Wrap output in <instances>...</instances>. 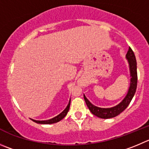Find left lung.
I'll use <instances>...</instances> for the list:
<instances>
[{
	"label": "left lung",
	"instance_id": "1",
	"mask_svg": "<svg viewBox=\"0 0 149 149\" xmlns=\"http://www.w3.org/2000/svg\"><path fill=\"white\" fill-rule=\"evenodd\" d=\"M127 58L128 59L129 64L130 68V73H131V83L130 87L129 88V91L124 100L120 103L119 104L116 105V107H111V108H100V107H96L93 105L84 95V100L86 101V104L89 108L90 111L93 113L94 116H97L101 118H110L116 117L120 113H122L130 104V102L132 100L135 93L136 89H137V61H136L135 56L132 49V48L129 47V50L126 56Z\"/></svg>",
	"mask_w": 149,
	"mask_h": 149
}]
</instances>
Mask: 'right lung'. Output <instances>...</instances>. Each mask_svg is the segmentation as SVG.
Returning <instances> with one entry per match:
<instances>
[{"instance_id": "add662e5", "label": "right lung", "mask_w": 149, "mask_h": 149, "mask_svg": "<svg viewBox=\"0 0 149 149\" xmlns=\"http://www.w3.org/2000/svg\"><path fill=\"white\" fill-rule=\"evenodd\" d=\"M70 102H71V100H69V104H68L67 107H66V109H65L61 113H60L58 116H56L55 118H52V119L47 120V121H36V120H33V119H31V120H32L33 121H34V122L37 123V124H54V123L58 122V121H60L61 120L63 119L65 116H66V114H67L68 111H69V107H70Z\"/></svg>"}]
</instances>
